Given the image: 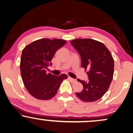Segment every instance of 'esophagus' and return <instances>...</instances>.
I'll return each instance as SVG.
<instances>
[{
  "label": "esophagus",
  "mask_w": 133,
  "mask_h": 133,
  "mask_svg": "<svg viewBox=\"0 0 133 133\" xmlns=\"http://www.w3.org/2000/svg\"><path fill=\"white\" fill-rule=\"evenodd\" d=\"M68 79L69 80H70V82H72V83H75V82H76L77 81H76V80H75V79H74V78H71V77H68Z\"/></svg>",
  "instance_id": "34e87169"
}]
</instances>
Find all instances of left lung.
I'll list each match as a JSON object with an SVG mask.
<instances>
[{
    "instance_id": "1",
    "label": "left lung",
    "mask_w": 133,
    "mask_h": 133,
    "mask_svg": "<svg viewBox=\"0 0 133 133\" xmlns=\"http://www.w3.org/2000/svg\"><path fill=\"white\" fill-rule=\"evenodd\" d=\"M71 44L80 55L82 68L88 74V82L77 79L83 85V90L75 95L84 102L99 99L110 87L114 72L112 54L102 42L91 38H77Z\"/></svg>"
}]
</instances>
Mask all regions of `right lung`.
<instances>
[{
    "label": "right lung",
    "instance_id": "1",
    "mask_svg": "<svg viewBox=\"0 0 133 133\" xmlns=\"http://www.w3.org/2000/svg\"><path fill=\"white\" fill-rule=\"evenodd\" d=\"M67 43L59 38H42L26 45L20 61L21 75L26 90L40 100H49L56 95L60 85L68 75L46 74L52 58L59 48Z\"/></svg>",
    "mask_w": 133,
    "mask_h": 133
}]
</instances>
